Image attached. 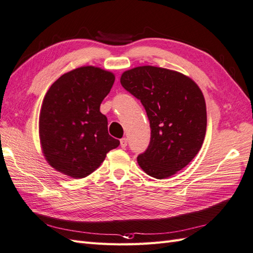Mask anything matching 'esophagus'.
I'll list each match as a JSON object with an SVG mask.
<instances>
[{
  "mask_svg": "<svg viewBox=\"0 0 253 253\" xmlns=\"http://www.w3.org/2000/svg\"><path fill=\"white\" fill-rule=\"evenodd\" d=\"M127 143H128V140H127V138H123V139H121V148L125 149L126 146H127Z\"/></svg>",
  "mask_w": 253,
  "mask_h": 253,
  "instance_id": "34e87169",
  "label": "esophagus"
}]
</instances>
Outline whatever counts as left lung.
<instances>
[{"label":"left lung","mask_w":253,"mask_h":253,"mask_svg":"<svg viewBox=\"0 0 253 253\" xmlns=\"http://www.w3.org/2000/svg\"><path fill=\"white\" fill-rule=\"evenodd\" d=\"M121 84L140 100L150 121L151 141L137 158L139 166L155 179L171 177L203 145L207 128L203 91L190 76L154 66L127 70Z\"/></svg>","instance_id":"left-lung-1"}]
</instances>
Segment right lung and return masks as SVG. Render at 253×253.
<instances>
[{
  "label": "right lung",
  "mask_w": 253,
  "mask_h": 253,
  "mask_svg": "<svg viewBox=\"0 0 253 253\" xmlns=\"http://www.w3.org/2000/svg\"><path fill=\"white\" fill-rule=\"evenodd\" d=\"M114 73L93 66L76 68L51 84L43 99L39 136L46 162L58 172L82 179L101 165L120 141L108 132L100 104Z\"/></svg>",
  "instance_id": "right-lung-1"
}]
</instances>
